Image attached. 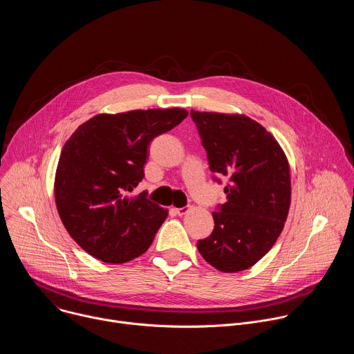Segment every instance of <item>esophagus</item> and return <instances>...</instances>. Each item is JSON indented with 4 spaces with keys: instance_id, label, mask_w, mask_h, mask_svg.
<instances>
[{
    "instance_id": "esophagus-1",
    "label": "esophagus",
    "mask_w": 354,
    "mask_h": 354,
    "mask_svg": "<svg viewBox=\"0 0 354 354\" xmlns=\"http://www.w3.org/2000/svg\"><path fill=\"white\" fill-rule=\"evenodd\" d=\"M174 212H175L178 216H183V214H186V213L189 212V209H187V207H179V209H174Z\"/></svg>"
}]
</instances>
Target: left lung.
Instances as JSON below:
<instances>
[{
    "mask_svg": "<svg viewBox=\"0 0 354 354\" xmlns=\"http://www.w3.org/2000/svg\"><path fill=\"white\" fill-rule=\"evenodd\" d=\"M214 180L228 178L227 201L213 212L214 230L197 241L213 268L241 272L277 241L290 207V168L274 137L243 115L190 111Z\"/></svg>",
    "mask_w": 354,
    "mask_h": 354,
    "instance_id": "left-lung-1",
    "label": "left lung"
}]
</instances>
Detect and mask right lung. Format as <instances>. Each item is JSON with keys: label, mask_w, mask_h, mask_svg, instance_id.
Segmentation results:
<instances>
[{"label": "right lung", "mask_w": 354, "mask_h": 354, "mask_svg": "<svg viewBox=\"0 0 354 354\" xmlns=\"http://www.w3.org/2000/svg\"><path fill=\"white\" fill-rule=\"evenodd\" d=\"M185 109H148L96 115L63 147L55 194L71 238L93 258L124 263L149 248L168 212L129 192L144 178L148 145L172 130Z\"/></svg>", "instance_id": "1"}]
</instances>
